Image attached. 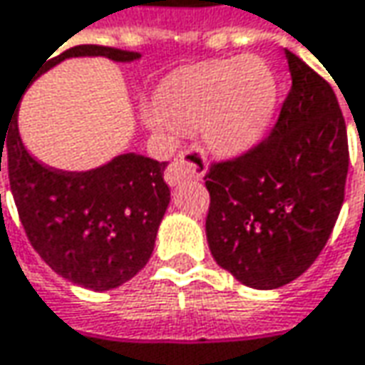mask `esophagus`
Wrapping results in <instances>:
<instances>
[{"instance_id": "34e87169", "label": "esophagus", "mask_w": 365, "mask_h": 365, "mask_svg": "<svg viewBox=\"0 0 365 365\" xmlns=\"http://www.w3.org/2000/svg\"><path fill=\"white\" fill-rule=\"evenodd\" d=\"M208 171V159L202 148L192 146L182 150L165 169V182L169 185H180L187 180H200Z\"/></svg>"}]
</instances>
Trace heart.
Wrapping results in <instances>:
<instances>
[{
	"instance_id": "obj_1",
	"label": "heart",
	"mask_w": 365,
	"mask_h": 365,
	"mask_svg": "<svg viewBox=\"0 0 365 365\" xmlns=\"http://www.w3.org/2000/svg\"><path fill=\"white\" fill-rule=\"evenodd\" d=\"M277 103V84L258 57L217 59L183 68L144 105L148 128L165 136L202 130L208 146L223 157L250 148L267 130Z\"/></svg>"
}]
</instances>
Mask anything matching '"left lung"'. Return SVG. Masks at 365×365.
<instances>
[{"label":"left lung","instance_id":"obj_1","mask_svg":"<svg viewBox=\"0 0 365 365\" xmlns=\"http://www.w3.org/2000/svg\"><path fill=\"white\" fill-rule=\"evenodd\" d=\"M291 88L270 134L206 173L212 258L254 289H277L312 267L345 198L347 128L331 84L285 51Z\"/></svg>","mask_w":365,"mask_h":365}]
</instances>
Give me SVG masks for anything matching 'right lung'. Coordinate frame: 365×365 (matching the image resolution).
Returning <instances> with one entry per match:
<instances>
[{
  "instance_id": "obj_1",
  "label": "right lung",
  "mask_w": 365,
  "mask_h": 365,
  "mask_svg": "<svg viewBox=\"0 0 365 365\" xmlns=\"http://www.w3.org/2000/svg\"><path fill=\"white\" fill-rule=\"evenodd\" d=\"M82 55L113 61L140 57L115 47L78 45L53 59L47 57L33 80L55 63ZM0 171L4 163L26 237L57 274L93 291L115 289L138 274L153 254L169 206L165 163L125 153L91 171L47 167L24 148L18 109L8 130H0Z\"/></svg>"
}]
</instances>
